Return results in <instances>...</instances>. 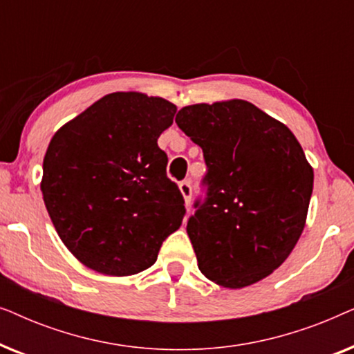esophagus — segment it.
I'll use <instances>...</instances> for the list:
<instances>
[{"mask_svg": "<svg viewBox=\"0 0 354 354\" xmlns=\"http://www.w3.org/2000/svg\"><path fill=\"white\" fill-rule=\"evenodd\" d=\"M178 190H180V193H182L183 201H185V205L190 206V201H192V187H190V182L183 180V182L178 183Z\"/></svg>", "mask_w": 354, "mask_h": 354, "instance_id": "obj_1", "label": "esophagus"}]
</instances>
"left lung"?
<instances>
[{"instance_id": "1", "label": "left lung", "mask_w": 354, "mask_h": 354, "mask_svg": "<svg viewBox=\"0 0 354 354\" xmlns=\"http://www.w3.org/2000/svg\"><path fill=\"white\" fill-rule=\"evenodd\" d=\"M176 122L200 145L207 166V200L187 224L198 268L224 288L250 287L298 243L311 164L292 130L250 101L185 106Z\"/></svg>"}]
</instances>
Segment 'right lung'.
<instances>
[{"instance_id":"1","label":"right lung","mask_w":354,"mask_h":354,"mask_svg":"<svg viewBox=\"0 0 354 354\" xmlns=\"http://www.w3.org/2000/svg\"><path fill=\"white\" fill-rule=\"evenodd\" d=\"M176 111L159 96L115 91L53 135L43 201L62 243L95 272L125 277L151 268L182 225V193L158 147Z\"/></svg>"}]
</instances>
